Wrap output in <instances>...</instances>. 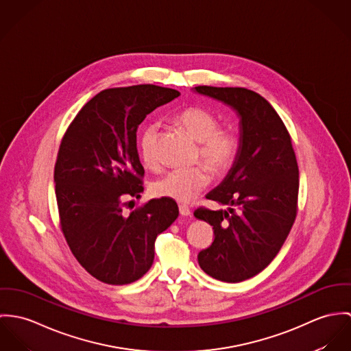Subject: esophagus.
<instances>
[{"label": "esophagus", "mask_w": 351, "mask_h": 351, "mask_svg": "<svg viewBox=\"0 0 351 351\" xmlns=\"http://www.w3.org/2000/svg\"><path fill=\"white\" fill-rule=\"evenodd\" d=\"M179 213H180L182 217H191V210L184 204L179 206Z\"/></svg>", "instance_id": "34e87169"}]
</instances>
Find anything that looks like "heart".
I'll return each mask as SVG.
<instances>
[{"label":"heart","instance_id":"b5f03b06","mask_svg":"<svg viewBox=\"0 0 351 351\" xmlns=\"http://www.w3.org/2000/svg\"><path fill=\"white\" fill-rule=\"evenodd\" d=\"M176 121L199 143V157L204 165L215 173L223 172L234 160L238 141L233 132L219 129L217 117L200 108H189L176 116ZM158 122L148 123L138 137V151L147 167H156V143ZM210 183V175L203 167L178 168L158 178L151 186L156 197L189 203L200 194Z\"/></svg>","mask_w":351,"mask_h":351}]
</instances>
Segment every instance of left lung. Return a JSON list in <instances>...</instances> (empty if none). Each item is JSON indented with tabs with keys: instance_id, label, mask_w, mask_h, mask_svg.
Returning <instances> with one entry per match:
<instances>
[{
	"instance_id": "8db88e82",
	"label": "left lung",
	"mask_w": 351,
	"mask_h": 351,
	"mask_svg": "<svg viewBox=\"0 0 351 351\" xmlns=\"http://www.w3.org/2000/svg\"><path fill=\"white\" fill-rule=\"evenodd\" d=\"M239 118V141L226 178L206 195L226 208H197L195 218L210 223L214 242L197 254L208 276L239 282L264 271L296 218L299 168L289 133L260 94L243 87L197 86Z\"/></svg>"
}]
</instances>
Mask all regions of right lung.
<instances>
[{
  "mask_svg": "<svg viewBox=\"0 0 351 351\" xmlns=\"http://www.w3.org/2000/svg\"><path fill=\"white\" fill-rule=\"evenodd\" d=\"M179 95L155 84L104 90L62 140L53 172L62 230L79 264L102 282L141 278L154 264L157 235L179 215L176 202L164 197L125 211L144 191L138 125Z\"/></svg>",
  "mask_w": 351,
  "mask_h": 351,
  "instance_id": "1",
  "label": "right lung"
}]
</instances>
